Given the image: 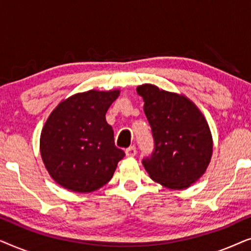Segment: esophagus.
Here are the masks:
<instances>
[{"label":"esophagus","mask_w":251,"mask_h":251,"mask_svg":"<svg viewBox=\"0 0 251 251\" xmlns=\"http://www.w3.org/2000/svg\"><path fill=\"white\" fill-rule=\"evenodd\" d=\"M136 154H137V150H136L135 146H130L129 149L126 150V155L128 157L136 156Z\"/></svg>","instance_id":"34e87169"}]
</instances>
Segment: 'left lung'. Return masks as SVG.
I'll use <instances>...</instances> for the list:
<instances>
[{"mask_svg":"<svg viewBox=\"0 0 251 251\" xmlns=\"http://www.w3.org/2000/svg\"><path fill=\"white\" fill-rule=\"evenodd\" d=\"M154 138V152L143 160L150 177L170 190H185L205 173L212 136L204 115L185 95L154 84L137 87Z\"/></svg>","mask_w":251,"mask_h":251,"instance_id":"1","label":"left lung"}]
</instances>
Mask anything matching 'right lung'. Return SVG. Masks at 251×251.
Listing matches in <instances>:
<instances>
[{
	"instance_id": "1",
	"label": "right lung",
	"mask_w": 251,
	"mask_h": 251,
	"mask_svg": "<svg viewBox=\"0 0 251 251\" xmlns=\"http://www.w3.org/2000/svg\"><path fill=\"white\" fill-rule=\"evenodd\" d=\"M119 96V89H92L63 99L50 113L41 131L40 152L61 187L89 193L111 180L125 152L115 146L105 115Z\"/></svg>"
}]
</instances>
